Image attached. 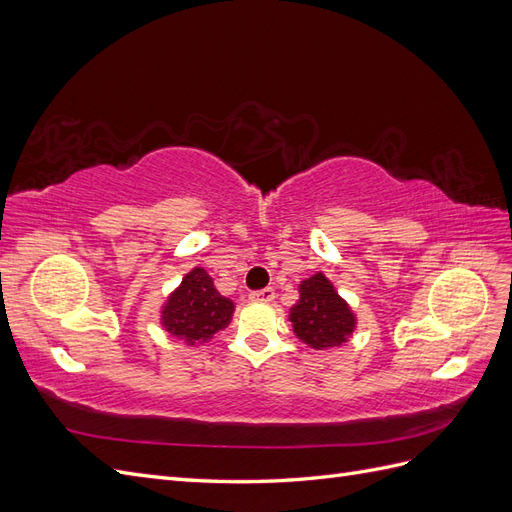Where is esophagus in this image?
I'll list each match as a JSON object with an SVG mask.
<instances>
[{
	"mask_svg": "<svg viewBox=\"0 0 512 512\" xmlns=\"http://www.w3.org/2000/svg\"><path fill=\"white\" fill-rule=\"evenodd\" d=\"M252 301H262V303H271L275 299V290L273 288H262L250 294Z\"/></svg>",
	"mask_w": 512,
	"mask_h": 512,
	"instance_id": "obj_1",
	"label": "esophagus"
}]
</instances>
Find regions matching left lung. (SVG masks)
Returning <instances> with one entry per match:
<instances>
[{"mask_svg":"<svg viewBox=\"0 0 512 512\" xmlns=\"http://www.w3.org/2000/svg\"><path fill=\"white\" fill-rule=\"evenodd\" d=\"M292 333L314 350L344 346L356 331V314L322 271L299 284V301L290 307Z\"/></svg>","mask_w":512,"mask_h":512,"instance_id":"obj_1","label":"left lung"}]
</instances>
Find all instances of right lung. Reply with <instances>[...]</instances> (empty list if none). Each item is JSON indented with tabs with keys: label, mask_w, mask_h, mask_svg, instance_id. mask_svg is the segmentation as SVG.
Segmentation results:
<instances>
[{
	"label": "right lung",
	"mask_w": 512,
	"mask_h": 512,
	"mask_svg": "<svg viewBox=\"0 0 512 512\" xmlns=\"http://www.w3.org/2000/svg\"><path fill=\"white\" fill-rule=\"evenodd\" d=\"M232 314L235 301L222 297L203 267H194L162 303L160 324L170 337L196 348L224 331Z\"/></svg>",
	"instance_id": "add662e5"
}]
</instances>
